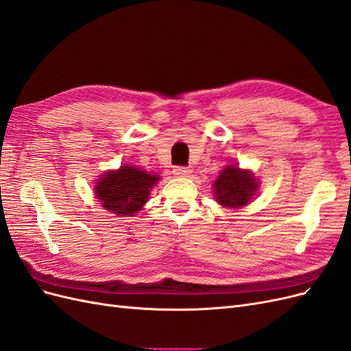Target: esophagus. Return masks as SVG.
<instances>
[{
	"label": "esophagus",
	"mask_w": 351,
	"mask_h": 351,
	"mask_svg": "<svg viewBox=\"0 0 351 351\" xmlns=\"http://www.w3.org/2000/svg\"><path fill=\"white\" fill-rule=\"evenodd\" d=\"M173 174L176 177H189L190 174H192V169L186 168V167H174Z\"/></svg>",
	"instance_id": "34e87169"
}]
</instances>
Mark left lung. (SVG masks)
Wrapping results in <instances>:
<instances>
[{"mask_svg": "<svg viewBox=\"0 0 351 351\" xmlns=\"http://www.w3.org/2000/svg\"><path fill=\"white\" fill-rule=\"evenodd\" d=\"M212 189L219 205L237 209L246 206L256 195L259 182L249 169H241L232 164L222 169Z\"/></svg>", "mask_w": 351, "mask_h": 351, "instance_id": "8db88e82", "label": "left lung"}]
</instances>
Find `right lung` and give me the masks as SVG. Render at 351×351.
Masks as SVG:
<instances>
[{
    "instance_id": "add662e5",
    "label": "right lung",
    "mask_w": 351,
    "mask_h": 351,
    "mask_svg": "<svg viewBox=\"0 0 351 351\" xmlns=\"http://www.w3.org/2000/svg\"><path fill=\"white\" fill-rule=\"evenodd\" d=\"M158 180L156 174L124 165L115 171L105 173L95 186V195L108 212L130 217L143 208Z\"/></svg>"
}]
</instances>
